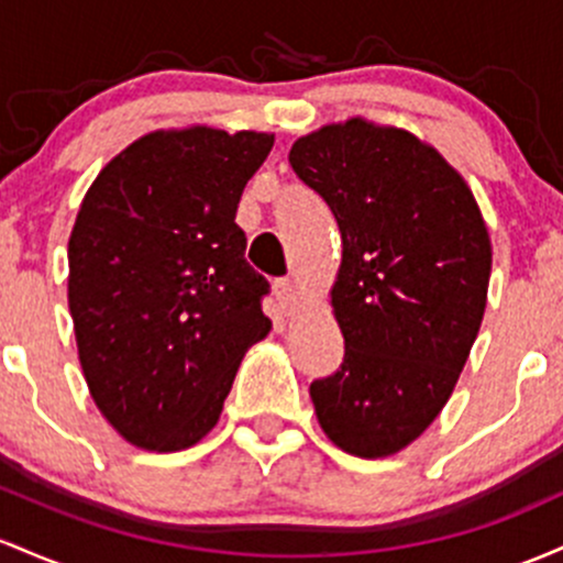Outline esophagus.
<instances>
[{
    "label": "esophagus",
    "instance_id": "34e87169",
    "mask_svg": "<svg viewBox=\"0 0 563 563\" xmlns=\"http://www.w3.org/2000/svg\"><path fill=\"white\" fill-rule=\"evenodd\" d=\"M274 289H276V298H279L282 306H292V302L298 300V295H300V289H298V284H295V279H279L274 284Z\"/></svg>",
    "mask_w": 563,
    "mask_h": 563
}]
</instances>
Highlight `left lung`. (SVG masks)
Wrapping results in <instances>:
<instances>
[{
  "instance_id": "left-lung-1",
  "label": "left lung",
  "mask_w": 563,
  "mask_h": 563,
  "mask_svg": "<svg viewBox=\"0 0 563 563\" xmlns=\"http://www.w3.org/2000/svg\"><path fill=\"white\" fill-rule=\"evenodd\" d=\"M289 164L343 239L345 356L311 383L316 418L343 452L388 457L439 418L468 362L492 271L482 210L433 145L366 119L298 137Z\"/></svg>"
}]
</instances>
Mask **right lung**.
Masks as SVG:
<instances>
[{"instance_id": "add662e5", "label": "right lung", "mask_w": 563, "mask_h": 563, "mask_svg": "<svg viewBox=\"0 0 563 563\" xmlns=\"http://www.w3.org/2000/svg\"><path fill=\"white\" fill-rule=\"evenodd\" d=\"M268 132H148L100 169L68 239V308L87 388L130 444L188 450L271 330L244 261V186Z\"/></svg>"}]
</instances>
